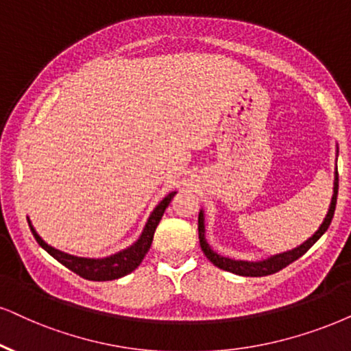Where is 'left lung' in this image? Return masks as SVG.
I'll list each match as a JSON object with an SVG mask.
<instances>
[{
    "label": "left lung",
    "instance_id": "obj_1",
    "mask_svg": "<svg viewBox=\"0 0 351 351\" xmlns=\"http://www.w3.org/2000/svg\"><path fill=\"white\" fill-rule=\"evenodd\" d=\"M339 152V150H337ZM337 194H339V173L335 170V178H334V194H332V201L329 206V210H327V215L324 221L321 223V227L317 228V232L313 234L311 238H308L303 245H300L298 247H293V250L280 252V254H274L267 257V259L263 261H237L232 259V257H225L217 254V252L208 246L207 239H206V219H204V210L199 212V223H197V230H199V243H201V250L204 251V254L212 264L217 265L219 269L227 270V272H233L237 275H243V277H264V275H270L278 272L283 267H287L288 264H291L293 261L298 259L304 254L306 251L311 247L314 243L317 241L319 238L322 237L324 233L327 232L329 228L332 219H334V212H335V204H337Z\"/></svg>",
    "mask_w": 351,
    "mask_h": 351
}]
</instances>
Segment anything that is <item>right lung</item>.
<instances>
[{
	"instance_id": "right-lung-1",
	"label": "right lung",
	"mask_w": 351,
	"mask_h": 351,
	"mask_svg": "<svg viewBox=\"0 0 351 351\" xmlns=\"http://www.w3.org/2000/svg\"><path fill=\"white\" fill-rule=\"evenodd\" d=\"M176 191H171L168 196H165L158 202V206L154 208L152 214L147 219V223L141 233V237L137 238V241L132 243L131 246H128L126 250H121L114 252L112 256L106 257H81L68 254V252H63L56 247H53L42 239V237L37 233V230L34 228L32 221H29L30 232L37 239L40 246L45 250L48 254L55 257L58 263H61L64 267L73 270L74 274H77L79 277L86 278V280H94V282H106V280H114V278H121L124 275L131 274L132 270L137 269V265L143 263V259L147 254L150 250V245H152L154 233L157 225L160 223L163 214H165V208L170 206L171 199L175 197Z\"/></svg>"
}]
</instances>
